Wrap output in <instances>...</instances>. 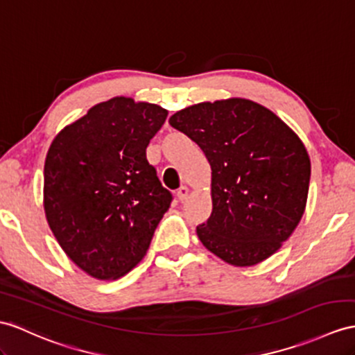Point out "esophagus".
Listing matches in <instances>:
<instances>
[{"instance_id":"34e87169","label":"esophagus","mask_w":355,"mask_h":355,"mask_svg":"<svg viewBox=\"0 0 355 355\" xmlns=\"http://www.w3.org/2000/svg\"><path fill=\"white\" fill-rule=\"evenodd\" d=\"M188 193H189V189H188V187H185V185L178 188L176 196H178V198H179V202H185L187 198H188Z\"/></svg>"}]
</instances>
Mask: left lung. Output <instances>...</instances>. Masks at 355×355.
I'll list each match as a JSON object with an SVG mask.
<instances>
[{"label":"left lung","mask_w":355,"mask_h":355,"mask_svg":"<svg viewBox=\"0 0 355 355\" xmlns=\"http://www.w3.org/2000/svg\"><path fill=\"white\" fill-rule=\"evenodd\" d=\"M168 123L200 148L212 170V212L197 226L224 262L252 266L282 247L304 214L310 159L272 111L232 98L178 111Z\"/></svg>","instance_id":"left-lung-1"}]
</instances>
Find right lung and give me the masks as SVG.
<instances>
[{
    "instance_id": "right-lung-1",
    "label": "right lung",
    "mask_w": 355,
    "mask_h": 355,
    "mask_svg": "<svg viewBox=\"0 0 355 355\" xmlns=\"http://www.w3.org/2000/svg\"><path fill=\"white\" fill-rule=\"evenodd\" d=\"M168 111L112 98L66 126L46 155L43 198L64 253L93 277H122L148 252L173 196L146 158Z\"/></svg>"
}]
</instances>
